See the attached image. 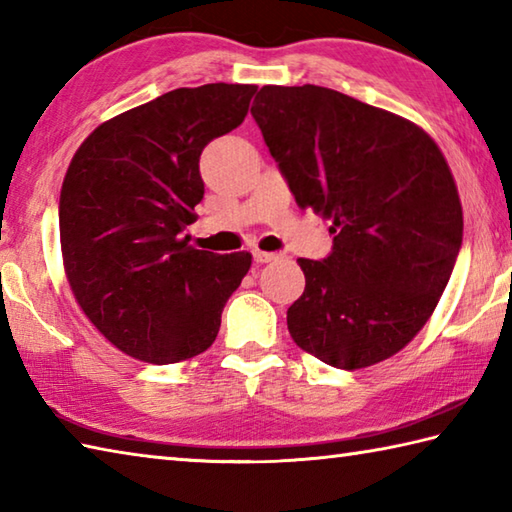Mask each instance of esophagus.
<instances>
[{
  "instance_id": "34e87169",
  "label": "esophagus",
  "mask_w": 512,
  "mask_h": 512,
  "mask_svg": "<svg viewBox=\"0 0 512 512\" xmlns=\"http://www.w3.org/2000/svg\"><path fill=\"white\" fill-rule=\"evenodd\" d=\"M253 257L257 264H268V262H273V259H277L275 253H266V250H259V248L253 250Z\"/></svg>"
}]
</instances>
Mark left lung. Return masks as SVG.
<instances>
[{"mask_svg": "<svg viewBox=\"0 0 512 512\" xmlns=\"http://www.w3.org/2000/svg\"><path fill=\"white\" fill-rule=\"evenodd\" d=\"M299 208L330 219L333 253L297 259L290 337L357 370L399 353L433 315L462 246V202L424 128L324 86H264L250 108Z\"/></svg>", "mask_w": 512, "mask_h": 512, "instance_id": "obj_1", "label": "left lung"}]
</instances>
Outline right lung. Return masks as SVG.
<instances>
[{"label":"right lung","instance_id":"right-lung-1","mask_svg":"<svg viewBox=\"0 0 512 512\" xmlns=\"http://www.w3.org/2000/svg\"><path fill=\"white\" fill-rule=\"evenodd\" d=\"M253 84L177 88L99 124L70 159L59 242L70 290L99 333L148 364L215 342L253 255L188 244L204 197L199 155L244 122Z\"/></svg>","mask_w":512,"mask_h":512}]
</instances>
